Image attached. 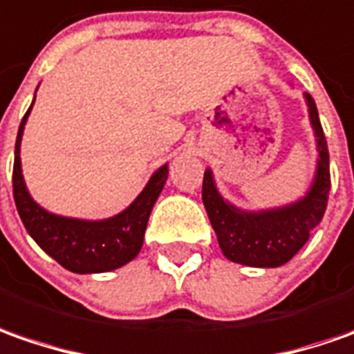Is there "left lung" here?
I'll use <instances>...</instances> for the list:
<instances>
[{
	"label": "left lung",
	"mask_w": 354,
	"mask_h": 354,
	"mask_svg": "<svg viewBox=\"0 0 354 354\" xmlns=\"http://www.w3.org/2000/svg\"><path fill=\"white\" fill-rule=\"evenodd\" d=\"M304 97L319 153L315 176L304 198L282 207L247 212L223 200L209 168L203 174L201 200L219 247L229 261L254 268L282 266L308 243L313 229L322 223L331 189L329 151L315 102L310 93H304Z\"/></svg>",
	"instance_id": "left-lung-1"
}]
</instances>
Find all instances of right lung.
<instances>
[{
  "instance_id": "right-lung-1",
  "label": "right lung",
  "mask_w": 354,
  "mask_h": 354,
  "mask_svg": "<svg viewBox=\"0 0 354 354\" xmlns=\"http://www.w3.org/2000/svg\"><path fill=\"white\" fill-rule=\"evenodd\" d=\"M32 104L19 125L13 162V198L23 225L35 243L70 272L95 274L121 268L142 247L149 215L168 178V165L160 166L127 209L113 217L90 221L50 214L32 200L21 170V139Z\"/></svg>"
}]
</instances>
